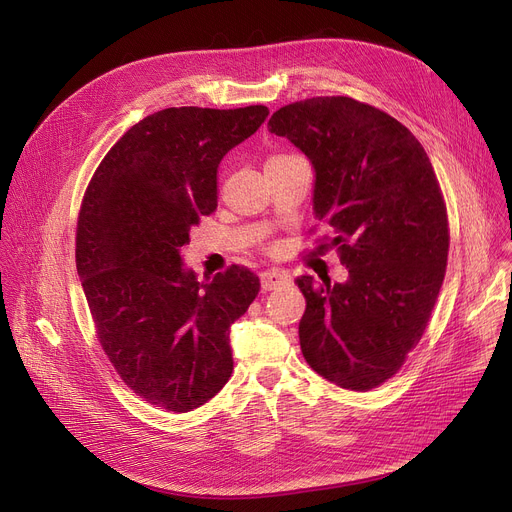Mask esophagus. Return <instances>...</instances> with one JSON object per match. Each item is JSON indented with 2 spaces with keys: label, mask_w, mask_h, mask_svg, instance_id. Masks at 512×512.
Returning <instances> with one entry per match:
<instances>
[{
  "label": "esophagus",
  "mask_w": 512,
  "mask_h": 512,
  "mask_svg": "<svg viewBox=\"0 0 512 512\" xmlns=\"http://www.w3.org/2000/svg\"><path fill=\"white\" fill-rule=\"evenodd\" d=\"M290 284V276L286 274V271H280V269H269V271H263L261 274V288L267 292V290H278V288H284Z\"/></svg>",
  "instance_id": "1"
}]
</instances>
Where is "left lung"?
<instances>
[{
  "label": "left lung",
  "mask_w": 512,
  "mask_h": 512,
  "mask_svg": "<svg viewBox=\"0 0 512 512\" xmlns=\"http://www.w3.org/2000/svg\"><path fill=\"white\" fill-rule=\"evenodd\" d=\"M267 127L313 164V212L348 269L342 284L296 280L302 356L337 387H379L418 346L445 280L449 220L434 168L410 129L348 96L292 102Z\"/></svg>",
  "instance_id": "1"
}]
</instances>
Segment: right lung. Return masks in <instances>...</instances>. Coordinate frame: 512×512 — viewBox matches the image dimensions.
I'll return each mask as SVG.
<instances>
[{"mask_svg":"<svg viewBox=\"0 0 512 512\" xmlns=\"http://www.w3.org/2000/svg\"><path fill=\"white\" fill-rule=\"evenodd\" d=\"M267 107H179L148 115L107 152L82 199L76 267L98 342L123 383L185 414L230 379V325L259 292L232 265L199 282L181 247L218 206L222 158L261 127Z\"/></svg>","mask_w":512,"mask_h":512,"instance_id":"1","label":"right lung"}]
</instances>
